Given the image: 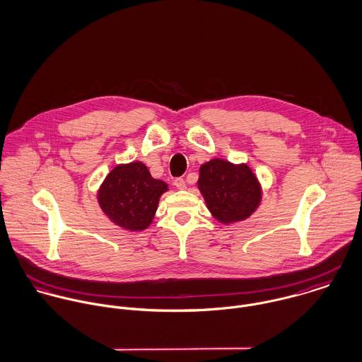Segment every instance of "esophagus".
Segmentation results:
<instances>
[{"label":"esophagus","mask_w":362,"mask_h":362,"mask_svg":"<svg viewBox=\"0 0 362 362\" xmlns=\"http://www.w3.org/2000/svg\"><path fill=\"white\" fill-rule=\"evenodd\" d=\"M174 185H175V188L180 189V191H182V189L187 188V184H185V180H184V178H175V180H174Z\"/></svg>","instance_id":"34e87169"}]
</instances>
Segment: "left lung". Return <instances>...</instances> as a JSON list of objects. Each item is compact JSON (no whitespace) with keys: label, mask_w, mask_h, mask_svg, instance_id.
<instances>
[{"label":"left lung","mask_w":362,"mask_h":362,"mask_svg":"<svg viewBox=\"0 0 362 362\" xmlns=\"http://www.w3.org/2000/svg\"><path fill=\"white\" fill-rule=\"evenodd\" d=\"M198 188L211 216L223 224L248 218L262 201V188L252 170L221 158L201 165Z\"/></svg>","instance_id":"obj_1"}]
</instances>
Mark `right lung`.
Listing matches in <instances>:
<instances>
[{
    "instance_id": "add662e5",
    "label": "right lung",
    "mask_w": 362,
    "mask_h": 362,
    "mask_svg": "<svg viewBox=\"0 0 362 362\" xmlns=\"http://www.w3.org/2000/svg\"><path fill=\"white\" fill-rule=\"evenodd\" d=\"M168 191L164 181L156 180L141 161L118 164L104 178L98 201L104 214L117 226L129 231L148 228L160 197Z\"/></svg>"
}]
</instances>
